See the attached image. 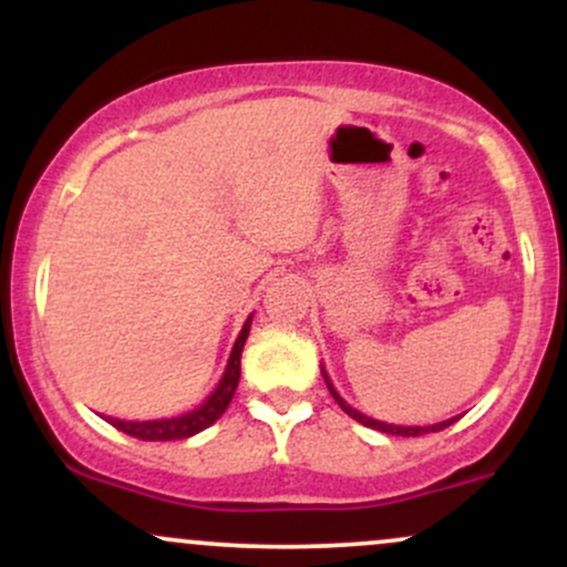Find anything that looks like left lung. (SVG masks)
<instances>
[{
    "label": "left lung",
    "mask_w": 567,
    "mask_h": 567,
    "mask_svg": "<svg viewBox=\"0 0 567 567\" xmlns=\"http://www.w3.org/2000/svg\"><path fill=\"white\" fill-rule=\"evenodd\" d=\"M322 375H324V383H328L330 394H333V400L338 402V405H341L343 413L351 415V419H354V421H360L362 426L379 429V432H386V434H400V437H421V434H429V432H442V429L451 426V424H455V421H458V419H447V421H442V424H432V426H394V424H383V421L368 419V415H362L360 410H354L351 405H347V402L341 400V394L336 392V386H333V383H330L328 373H324V370H322Z\"/></svg>",
    "instance_id": "1"
}]
</instances>
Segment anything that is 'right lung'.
Instances as JSON below:
<instances>
[{"label":"right lung","mask_w":567,"mask_h":567,"mask_svg":"<svg viewBox=\"0 0 567 567\" xmlns=\"http://www.w3.org/2000/svg\"><path fill=\"white\" fill-rule=\"evenodd\" d=\"M250 320L243 324V333H239L237 341H234L229 365L224 370V379L216 386V392L207 396L205 402L192 413L178 415V419H157V421H120V419H106L109 424L120 429V432L130 434V437L148 440V442H165V440H186L192 434L202 432V429L213 426L224 415V410L229 408L234 392H237L239 383V357H243V347L247 341V333H250Z\"/></svg>","instance_id":"obj_1"}]
</instances>
